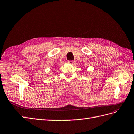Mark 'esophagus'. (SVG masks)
<instances>
[{
    "instance_id": "esophagus-1",
    "label": "esophagus",
    "mask_w": 134,
    "mask_h": 134,
    "mask_svg": "<svg viewBox=\"0 0 134 134\" xmlns=\"http://www.w3.org/2000/svg\"><path fill=\"white\" fill-rule=\"evenodd\" d=\"M67 63H69V64H74L75 62L73 61H67Z\"/></svg>"
}]
</instances>
